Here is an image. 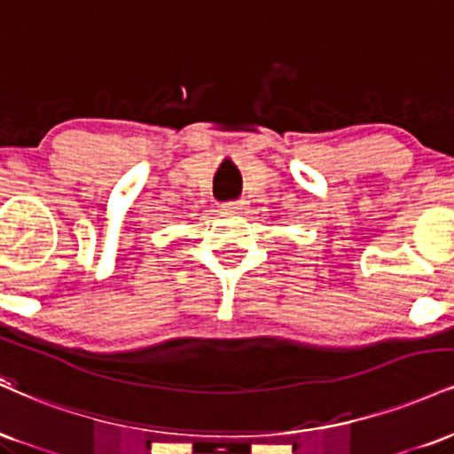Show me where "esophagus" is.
<instances>
[{
	"mask_svg": "<svg viewBox=\"0 0 454 454\" xmlns=\"http://www.w3.org/2000/svg\"><path fill=\"white\" fill-rule=\"evenodd\" d=\"M243 207H245V200H228V202H223L222 209L234 213V211H241Z\"/></svg>",
	"mask_w": 454,
	"mask_h": 454,
	"instance_id": "34e87169",
	"label": "esophagus"
}]
</instances>
